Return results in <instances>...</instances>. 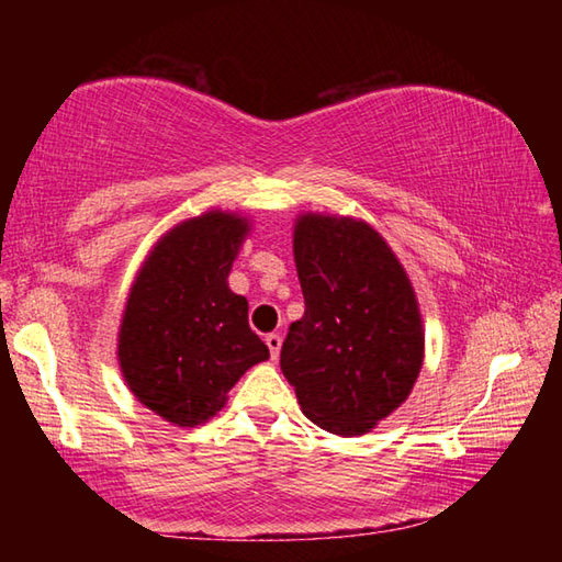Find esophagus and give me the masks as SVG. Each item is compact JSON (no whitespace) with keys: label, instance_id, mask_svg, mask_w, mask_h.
Wrapping results in <instances>:
<instances>
[{"label":"esophagus","instance_id":"34e87169","mask_svg":"<svg viewBox=\"0 0 562 562\" xmlns=\"http://www.w3.org/2000/svg\"><path fill=\"white\" fill-rule=\"evenodd\" d=\"M265 345H268L272 359L280 357V349H282V337L280 335H274V331H272V335L265 337Z\"/></svg>","mask_w":562,"mask_h":562}]
</instances>
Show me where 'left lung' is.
<instances>
[{
  "mask_svg": "<svg viewBox=\"0 0 562 562\" xmlns=\"http://www.w3.org/2000/svg\"><path fill=\"white\" fill-rule=\"evenodd\" d=\"M292 252L304 315L282 345V374L319 429L372 431L406 402L424 364L412 280L384 237L349 215H297Z\"/></svg>",
  "mask_w": 562,
  "mask_h": 562,
  "instance_id": "left-lung-1",
  "label": "left lung"
}]
</instances>
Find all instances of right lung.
Listing matches in <instances>:
<instances>
[{"instance_id": "1", "label": "right lung", "mask_w": 562, "mask_h": 562, "mask_svg": "<svg viewBox=\"0 0 562 562\" xmlns=\"http://www.w3.org/2000/svg\"><path fill=\"white\" fill-rule=\"evenodd\" d=\"M250 217L205 211L170 227L133 280L119 327L123 382L176 426L205 424L247 369L270 349L247 325V300L227 274L250 235Z\"/></svg>"}]
</instances>
